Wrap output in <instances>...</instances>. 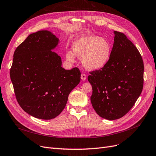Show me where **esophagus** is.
<instances>
[{
  "instance_id": "1",
  "label": "esophagus",
  "mask_w": 156,
  "mask_h": 156,
  "mask_svg": "<svg viewBox=\"0 0 156 156\" xmlns=\"http://www.w3.org/2000/svg\"><path fill=\"white\" fill-rule=\"evenodd\" d=\"M81 79H82V80H83V81H84V80H86V75H85L84 73H82Z\"/></svg>"
}]
</instances>
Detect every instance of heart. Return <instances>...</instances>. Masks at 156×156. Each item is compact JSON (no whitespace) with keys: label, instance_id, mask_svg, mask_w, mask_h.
<instances>
[{"label":"heart","instance_id":"obj_1","mask_svg":"<svg viewBox=\"0 0 156 156\" xmlns=\"http://www.w3.org/2000/svg\"><path fill=\"white\" fill-rule=\"evenodd\" d=\"M72 50L73 52L68 51L66 54L69 61L73 62L76 55L81 58L85 68L98 70L109 62L112 46L107 39L93 35H84L73 42Z\"/></svg>","mask_w":156,"mask_h":156}]
</instances>
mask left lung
Masks as SVG:
<instances>
[{
  "instance_id": "8db88e82",
  "label": "left lung",
  "mask_w": 156,
  "mask_h": 156,
  "mask_svg": "<svg viewBox=\"0 0 156 156\" xmlns=\"http://www.w3.org/2000/svg\"><path fill=\"white\" fill-rule=\"evenodd\" d=\"M113 47L109 62L102 69L89 72L91 102L102 118L122 117L133 106L142 92L144 63L140 52L126 36L114 31Z\"/></svg>"
}]
</instances>
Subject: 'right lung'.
<instances>
[{"instance_id":"right-lung-1","label":"right lung","mask_w":156,"mask_h":156,"mask_svg":"<svg viewBox=\"0 0 156 156\" xmlns=\"http://www.w3.org/2000/svg\"><path fill=\"white\" fill-rule=\"evenodd\" d=\"M58 43L51 32L40 30L30 34L13 54L9 74L17 102L37 119L56 117L80 82L79 69L65 70L61 58L52 51Z\"/></svg>"}]
</instances>
